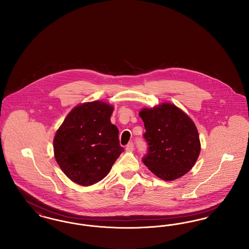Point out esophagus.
I'll list each match as a JSON object with an SVG mask.
<instances>
[{
  "label": "esophagus",
  "instance_id": "34e87169",
  "mask_svg": "<svg viewBox=\"0 0 249 249\" xmlns=\"http://www.w3.org/2000/svg\"><path fill=\"white\" fill-rule=\"evenodd\" d=\"M133 149H134V143H133V142H130L126 145V150H127V151L130 152V151H132Z\"/></svg>",
  "mask_w": 249,
  "mask_h": 249
}]
</instances>
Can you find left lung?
<instances>
[{
  "instance_id": "obj_1",
  "label": "left lung",
  "mask_w": 249,
  "mask_h": 249,
  "mask_svg": "<svg viewBox=\"0 0 249 249\" xmlns=\"http://www.w3.org/2000/svg\"><path fill=\"white\" fill-rule=\"evenodd\" d=\"M145 132L147 152L144 165L158 178L172 181L187 174L195 164L201 143L197 128L182 110L171 104H161L140 112Z\"/></svg>"
}]
</instances>
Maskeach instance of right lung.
Returning a JSON list of instances; mask_svg holds the SVG:
<instances>
[{
	"label": "right lung",
	"mask_w": 249,
	"mask_h": 249,
	"mask_svg": "<svg viewBox=\"0 0 249 249\" xmlns=\"http://www.w3.org/2000/svg\"><path fill=\"white\" fill-rule=\"evenodd\" d=\"M113 107L100 101L74 107L57 130L55 159L71 181L90 186L107 177L124 151L119 129L110 121Z\"/></svg>",
	"instance_id": "1"
}]
</instances>
